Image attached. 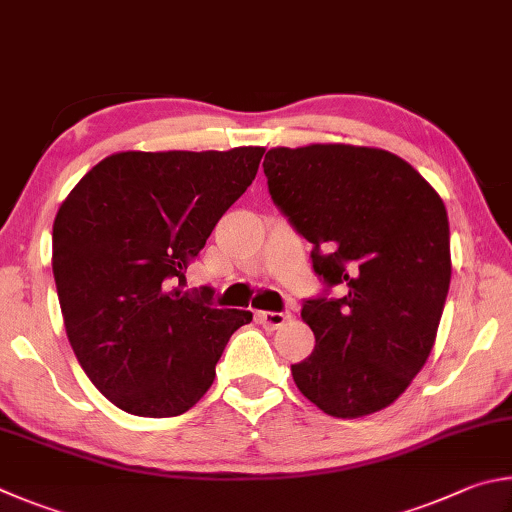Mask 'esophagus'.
I'll return each mask as SVG.
<instances>
[{
  "instance_id": "esophagus-1",
  "label": "esophagus",
  "mask_w": 512,
  "mask_h": 512,
  "mask_svg": "<svg viewBox=\"0 0 512 512\" xmlns=\"http://www.w3.org/2000/svg\"><path fill=\"white\" fill-rule=\"evenodd\" d=\"M256 317L265 328L276 330V328H281L285 321H290L292 315H290V312H258Z\"/></svg>"
}]
</instances>
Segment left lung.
Returning a JSON list of instances; mask_svg holds the SVG:
<instances>
[{"instance_id":"1","label":"left lung","mask_w":512,"mask_h":512,"mask_svg":"<svg viewBox=\"0 0 512 512\" xmlns=\"http://www.w3.org/2000/svg\"><path fill=\"white\" fill-rule=\"evenodd\" d=\"M272 200L312 242V267L342 299L306 301L315 351L292 364L324 414H375L432 353L450 290V224L432 184L389 150L351 143L272 148Z\"/></svg>"}]
</instances>
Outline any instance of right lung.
Segmentation results:
<instances>
[{"instance_id":"obj_1","label":"right lung","mask_w":512,"mask_h":512,"mask_svg":"<svg viewBox=\"0 0 512 512\" xmlns=\"http://www.w3.org/2000/svg\"><path fill=\"white\" fill-rule=\"evenodd\" d=\"M265 148L114 152L85 173L53 220V279L69 344L114 407L179 416L200 400L249 310L191 299V258L254 182Z\"/></svg>"}]
</instances>
